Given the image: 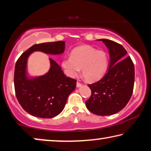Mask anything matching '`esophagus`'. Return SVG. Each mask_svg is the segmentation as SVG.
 I'll list each match as a JSON object with an SVG mask.
<instances>
[{"label": "esophagus", "mask_w": 151, "mask_h": 151, "mask_svg": "<svg viewBox=\"0 0 151 151\" xmlns=\"http://www.w3.org/2000/svg\"><path fill=\"white\" fill-rule=\"evenodd\" d=\"M81 86H82V84H81V83L78 82L76 83V87H81Z\"/></svg>", "instance_id": "1"}]
</instances>
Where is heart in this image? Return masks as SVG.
I'll use <instances>...</instances> for the list:
<instances>
[{
	"label": "heart",
	"mask_w": 151,
	"mask_h": 151,
	"mask_svg": "<svg viewBox=\"0 0 151 151\" xmlns=\"http://www.w3.org/2000/svg\"><path fill=\"white\" fill-rule=\"evenodd\" d=\"M108 66V57L104 51L90 45L76 47L71 52L70 56L62 61V66L67 76L77 77L82 68V74L87 82L99 81L104 75Z\"/></svg>",
	"instance_id": "obj_1"
}]
</instances>
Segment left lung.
<instances>
[{
    "label": "left lung",
    "mask_w": 151,
    "mask_h": 151,
    "mask_svg": "<svg viewBox=\"0 0 151 151\" xmlns=\"http://www.w3.org/2000/svg\"><path fill=\"white\" fill-rule=\"evenodd\" d=\"M102 41L109 50V64L101 80L88 85L91 96L85 105L98 116H110L121 111L130 99L134 84V66L122 45L107 39Z\"/></svg>",
    "instance_id": "8db88e82"
}]
</instances>
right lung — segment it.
<instances>
[{
  "label": "right lung",
  "mask_w": 151,
  "mask_h": 151,
  "mask_svg": "<svg viewBox=\"0 0 151 151\" xmlns=\"http://www.w3.org/2000/svg\"><path fill=\"white\" fill-rule=\"evenodd\" d=\"M64 49V41L35 44L17 61L14 74L16 97L23 109L33 116L52 118L60 114L68 95L75 89L76 81L66 77L61 67L52 58H49L50 67L45 75L31 76L27 70L29 57L35 52L60 55Z\"/></svg>",
  "instance_id": "obj_1"
}]
</instances>
